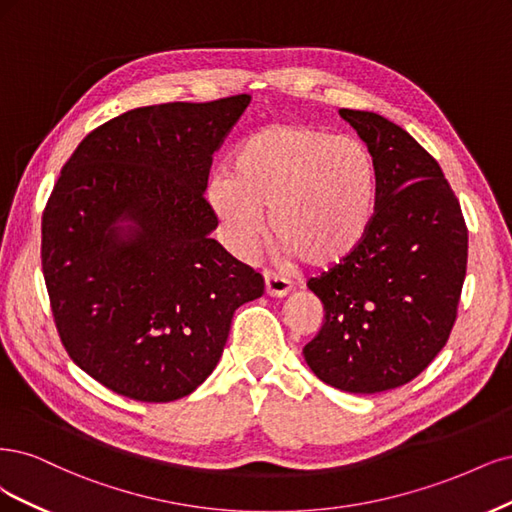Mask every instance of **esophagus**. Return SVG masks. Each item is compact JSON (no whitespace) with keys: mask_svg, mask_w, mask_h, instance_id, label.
<instances>
[{"mask_svg":"<svg viewBox=\"0 0 512 512\" xmlns=\"http://www.w3.org/2000/svg\"><path fill=\"white\" fill-rule=\"evenodd\" d=\"M291 287V280L285 276H278L272 272L263 274V289H266V295H270V298H285Z\"/></svg>","mask_w":512,"mask_h":512,"instance_id":"obj_1","label":"esophagus"}]
</instances>
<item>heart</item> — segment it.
Wrapping results in <instances>:
<instances>
[{
  "label": "heart",
  "mask_w": 512,
  "mask_h": 512,
  "mask_svg": "<svg viewBox=\"0 0 512 512\" xmlns=\"http://www.w3.org/2000/svg\"><path fill=\"white\" fill-rule=\"evenodd\" d=\"M208 202L236 253L257 249L270 210L280 255L329 268L366 242L378 170L370 148L353 136L302 123L266 125L236 144L227 172L212 178Z\"/></svg>",
  "instance_id": "1"
}]
</instances>
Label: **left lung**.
<instances>
[{"label":"left lung","mask_w":512,"mask_h":512,"mask_svg":"<svg viewBox=\"0 0 512 512\" xmlns=\"http://www.w3.org/2000/svg\"><path fill=\"white\" fill-rule=\"evenodd\" d=\"M340 117L378 170L366 242L308 280L323 304L308 368L349 393H381L419 376L449 340L468 263V229L438 161L406 129L370 110Z\"/></svg>","instance_id":"8db88e82"}]
</instances>
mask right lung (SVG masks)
<instances>
[{"mask_svg": "<svg viewBox=\"0 0 512 512\" xmlns=\"http://www.w3.org/2000/svg\"><path fill=\"white\" fill-rule=\"evenodd\" d=\"M251 95L129 110L78 144L42 219V270L65 351L110 391L174 402L217 368L263 278L210 234L212 153Z\"/></svg>", "mask_w": 512, "mask_h": 512, "instance_id": "add662e5", "label": "right lung"}]
</instances>
